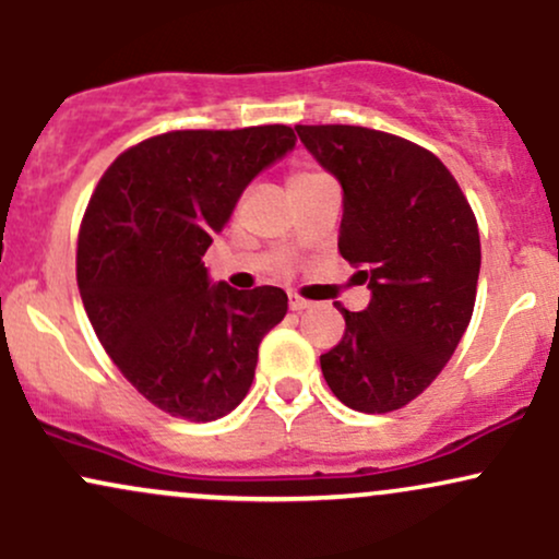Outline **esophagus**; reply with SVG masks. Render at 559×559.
<instances>
[{
  "mask_svg": "<svg viewBox=\"0 0 559 559\" xmlns=\"http://www.w3.org/2000/svg\"><path fill=\"white\" fill-rule=\"evenodd\" d=\"M288 307H292L294 312H301V310H307V307H312V301L301 299L299 294H288Z\"/></svg>",
  "mask_w": 559,
  "mask_h": 559,
  "instance_id": "obj_1",
  "label": "esophagus"
}]
</instances>
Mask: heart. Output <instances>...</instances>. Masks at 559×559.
Here are the masks:
<instances>
[{"instance_id": "heart-1", "label": "heart", "mask_w": 559, "mask_h": 559, "mask_svg": "<svg viewBox=\"0 0 559 559\" xmlns=\"http://www.w3.org/2000/svg\"><path fill=\"white\" fill-rule=\"evenodd\" d=\"M323 176V173H312V170H305V173H294L292 178H288V189H294V186H301V183H310L316 181V178Z\"/></svg>"}]
</instances>
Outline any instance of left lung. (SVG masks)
I'll return each instance as SVG.
<instances>
[{
  "label": "left lung",
  "mask_w": 559,
  "mask_h": 559,
  "mask_svg": "<svg viewBox=\"0 0 559 559\" xmlns=\"http://www.w3.org/2000/svg\"><path fill=\"white\" fill-rule=\"evenodd\" d=\"M342 183L338 252L360 265L370 305L344 316L320 355L325 383L357 413H391L423 394L471 323L480 271L478 223L454 176L413 141L360 126H297Z\"/></svg>",
  "instance_id": "1"
}]
</instances>
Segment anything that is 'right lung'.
<instances>
[{
	"label": "right lung",
	"instance_id": "add662e5",
	"mask_svg": "<svg viewBox=\"0 0 559 559\" xmlns=\"http://www.w3.org/2000/svg\"><path fill=\"white\" fill-rule=\"evenodd\" d=\"M294 144L288 126L170 131L126 150L96 183L75 258L83 307L120 373L173 418L228 415L286 316L284 288L213 284L202 258L243 189Z\"/></svg>",
	"mask_w": 559,
	"mask_h": 559
}]
</instances>
